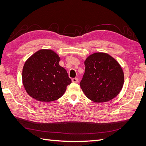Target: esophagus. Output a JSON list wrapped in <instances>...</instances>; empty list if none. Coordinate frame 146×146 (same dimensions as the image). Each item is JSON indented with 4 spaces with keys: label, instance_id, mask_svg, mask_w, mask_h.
<instances>
[{
    "label": "esophagus",
    "instance_id": "1",
    "mask_svg": "<svg viewBox=\"0 0 146 146\" xmlns=\"http://www.w3.org/2000/svg\"><path fill=\"white\" fill-rule=\"evenodd\" d=\"M72 82L74 83H78V79L77 78H73L72 79Z\"/></svg>",
    "mask_w": 146,
    "mask_h": 146
}]
</instances>
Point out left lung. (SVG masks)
Here are the masks:
<instances>
[{"instance_id": "obj_1", "label": "left lung", "mask_w": 146, "mask_h": 146, "mask_svg": "<svg viewBox=\"0 0 146 146\" xmlns=\"http://www.w3.org/2000/svg\"><path fill=\"white\" fill-rule=\"evenodd\" d=\"M85 71L80 85L84 94L97 103L105 102L121 91L124 75L113 57L103 52L94 53L85 61Z\"/></svg>"}]
</instances>
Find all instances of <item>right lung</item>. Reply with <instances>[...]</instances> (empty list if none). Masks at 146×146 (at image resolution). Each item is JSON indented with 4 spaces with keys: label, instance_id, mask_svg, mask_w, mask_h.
<instances>
[{
    "label": "right lung",
    "instance_id": "1",
    "mask_svg": "<svg viewBox=\"0 0 146 146\" xmlns=\"http://www.w3.org/2000/svg\"><path fill=\"white\" fill-rule=\"evenodd\" d=\"M54 50L41 49L27 59L23 69V83L27 94L35 100L48 102L58 99L71 83L66 70L59 64Z\"/></svg>",
    "mask_w": 146,
    "mask_h": 146
}]
</instances>
